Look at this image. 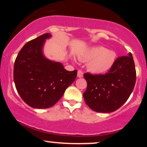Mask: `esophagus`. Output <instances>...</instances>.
Here are the masks:
<instances>
[{
    "instance_id": "obj_1",
    "label": "esophagus",
    "mask_w": 147,
    "mask_h": 147,
    "mask_svg": "<svg viewBox=\"0 0 147 147\" xmlns=\"http://www.w3.org/2000/svg\"><path fill=\"white\" fill-rule=\"evenodd\" d=\"M83 72H82L81 70H79L78 72H77V77H79V78H82V77H83Z\"/></svg>"
}]
</instances>
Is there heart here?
Listing matches in <instances>:
<instances>
[{"mask_svg": "<svg viewBox=\"0 0 147 147\" xmlns=\"http://www.w3.org/2000/svg\"><path fill=\"white\" fill-rule=\"evenodd\" d=\"M117 55L113 50H108L103 46H93L82 52L79 59L88 62L87 69L95 75H102L109 72L113 67Z\"/></svg>", "mask_w": 147, "mask_h": 147, "instance_id": "b5f03b06", "label": "heart"}]
</instances>
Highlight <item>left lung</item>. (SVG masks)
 Listing matches in <instances>:
<instances>
[{"label": "left lung", "instance_id": "obj_1", "mask_svg": "<svg viewBox=\"0 0 147 147\" xmlns=\"http://www.w3.org/2000/svg\"><path fill=\"white\" fill-rule=\"evenodd\" d=\"M86 104L92 111L111 113L120 108L131 95L136 80V71L131 53L119 57L105 75L86 73Z\"/></svg>", "mask_w": 147, "mask_h": 147}]
</instances>
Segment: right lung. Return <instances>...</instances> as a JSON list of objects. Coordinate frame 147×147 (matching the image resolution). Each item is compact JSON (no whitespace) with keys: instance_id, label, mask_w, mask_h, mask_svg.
Wrapping results in <instances>:
<instances>
[{"instance_id":"1","label":"right lung","mask_w":147,"mask_h":147,"mask_svg":"<svg viewBox=\"0 0 147 147\" xmlns=\"http://www.w3.org/2000/svg\"><path fill=\"white\" fill-rule=\"evenodd\" d=\"M51 36L46 33L28 42L14 62V81L18 93L34 109L55 105L77 77V70L68 71L61 63L44 56L43 45Z\"/></svg>"}]
</instances>
